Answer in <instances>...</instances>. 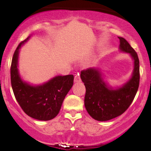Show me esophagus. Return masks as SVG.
I'll return each instance as SVG.
<instances>
[{
    "instance_id": "1",
    "label": "esophagus",
    "mask_w": 151,
    "mask_h": 151,
    "mask_svg": "<svg viewBox=\"0 0 151 151\" xmlns=\"http://www.w3.org/2000/svg\"><path fill=\"white\" fill-rule=\"evenodd\" d=\"M74 82L75 83H78V82H80L81 81V78L79 77V74H77V75H75V77H74Z\"/></svg>"
}]
</instances>
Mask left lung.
Listing matches in <instances>:
<instances>
[{"mask_svg":"<svg viewBox=\"0 0 151 151\" xmlns=\"http://www.w3.org/2000/svg\"><path fill=\"white\" fill-rule=\"evenodd\" d=\"M119 37L121 52L129 53L133 60V70L129 80L119 87L113 88L104 81L101 70L91 67L81 72L86 87L84 105L95 120L106 121L119 116L127 110L139 86V60L138 55L124 38Z\"/></svg>","mask_w":151,"mask_h":151,"instance_id":"left-lung-1","label":"left lung"}]
</instances>
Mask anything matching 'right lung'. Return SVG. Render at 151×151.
<instances>
[{"label": "right lung", "instance_id": "1", "mask_svg": "<svg viewBox=\"0 0 151 151\" xmlns=\"http://www.w3.org/2000/svg\"><path fill=\"white\" fill-rule=\"evenodd\" d=\"M30 36L19 44L12 59V89L17 101L27 115L37 120L49 121L60 112L66 95L73 85L74 76H56L39 85H32L22 80L18 68L19 52Z\"/></svg>", "mask_w": 151, "mask_h": 151}]
</instances>
